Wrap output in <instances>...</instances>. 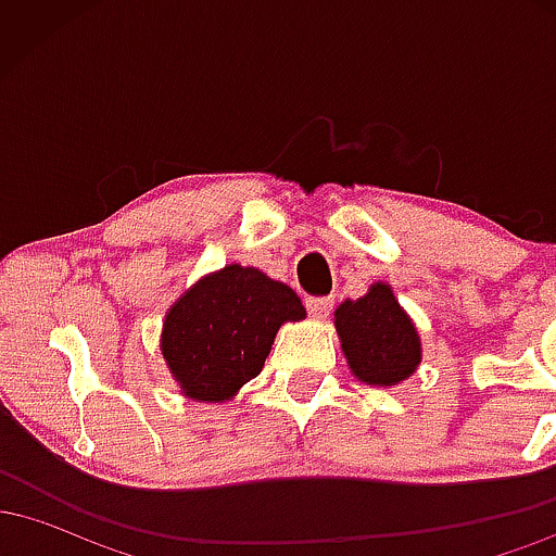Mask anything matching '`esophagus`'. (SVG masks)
<instances>
[{
    "mask_svg": "<svg viewBox=\"0 0 556 556\" xmlns=\"http://www.w3.org/2000/svg\"><path fill=\"white\" fill-rule=\"evenodd\" d=\"M331 305H334V300L331 298H305V308H308V314L318 318V321L329 316Z\"/></svg>",
    "mask_w": 556,
    "mask_h": 556,
    "instance_id": "1",
    "label": "esophagus"
}]
</instances>
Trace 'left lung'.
Segmentation results:
<instances>
[{
	"mask_svg": "<svg viewBox=\"0 0 556 556\" xmlns=\"http://www.w3.org/2000/svg\"><path fill=\"white\" fill-rule=\"evenodd\" d=\"M334 327L350 371L363 384L394 387L416 374L420 337L384 282L358 300H344L334 311Z\"/></svg>",
	"mask_w": 556,
	"mask_h": 556,
	"instance_id": "obj_1",
	"label": "left lung"
}]
</instances>
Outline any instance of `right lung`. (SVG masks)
Instances as JSON below:
<instances>
[{
    "label": "right lung",
    "instance_id": "add662e5",
    "mask_svg": "<svg viewBox=\"0 0 556 556\" xmlns=\"http://www.w3.org/2000/svg\"><path fill=\"white\" fill-rule=\"evenodd\" d=\"M305 318L290 287L229 264L185 290L167 311L162 355L185 397L225 402L261 374L282 324Z\"/></svg>",
    "mask_w": 556,
    "mask_h": 556
}]
</instances>
